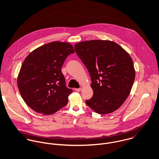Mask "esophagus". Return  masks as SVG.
Wrapping results in <instances>:
<instances>
[{"label": "esophagus", "mask_w": 159, "mask_h": 159, "mask_svg": "<svg viewBox=\"0 0 159 159\" xmlns=\"http://www.w3.org/2000/svg\"><path fill=\"white\" fill-rule=\"evenodd\" d=\"M82 90V88H77V89H75V91H77V92H80Z\"/></svg>", "instance_id": "esophagus-1"}]
</instances>
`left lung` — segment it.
Masks as SVG:
<instances>
[{"instance_id":"left-lung-1","label":"left lung","mask_w":159,"mask_h":159,"mask_svg":"<svg viewBox=\"0 0 159 159\" xmlns=\"http://www.w3.org/2000/svg\"><path fill=\"white\" fill-rule=\"evenodd\" d=\"M75 48L91 77L93 95L86 100L88 106L100 114L117 110L129 95L135 78L129 54L110 40L81 42Z\"/></svg>"}]
</instances>
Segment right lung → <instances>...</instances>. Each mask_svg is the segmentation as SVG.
Here are the masks:
<instances>
[{
    "mask_svg": "<svg viewBox=\"0 0 159 159\" xmlns=\"http://www.w3.org/2000/svg\"><path fill=\"white\" fill-rule=\"evenodd\" d=\"M74 52L70 43L52 42L36 48L25 59L17 84L24 101L34 111L50 115L67 104L73 91L66 86L61 68Z\"/></svg>",
    "mask_w": 159,
    "mask_h": 159,
    "instance_id": "obj_1",
    "label": "right lung"
}]
</instances>
